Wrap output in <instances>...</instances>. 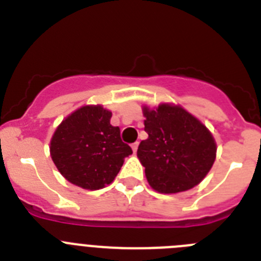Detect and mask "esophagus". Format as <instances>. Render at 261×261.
Masks as SVG:
<instances>
[{"label": "esophagus", "instance_id": "1", "mask_svg": "<svg viewBox=\"0 0 261 261\" xmlns=\"http://www.w3.org/2000/svg\"><path fill=\"white\" fill-rule=\"evenodd\" d=\"M132 149H133V151H135V153L137 151V149H138V142L137 141H136L135 144H132Z\"/></svg>", "mask_w": 261, "mask_h": 261}]
</instances>
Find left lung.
<instances>
[{"label":"left lung","instance_id":"8db88e82","mask_svg":"<svg viewBox=\"0 0 261 261\" xmlns=\"http://www.w3.org/2000/svg\"><path fill=\"white\" fill-rule=\"evenodd\" d=\"M145 132L137 155L146 179L161 193L191 190L208 174L216 159V142L206 126L179 106L144 107Z\"/></svg>","mask_w":261,"mask_h":261}]
</instances>
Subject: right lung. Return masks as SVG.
<instances>
[{"label":"right lung","instance_id":"obj_1","mask_svg":"<svg viewBox=\"0 0 261 261\" xmlns=\"http://www.w3.org/2000/svg\"><path fill=\"white\" fill-rule=\"evenodd\" d=\"M112 114L102 106H85L69 115L50 141V156L66 180L85 190L112 183L124 158L133 153L112 126Z\"/></svg>","mask_w":261,"mask_h":261}]
</instances>
